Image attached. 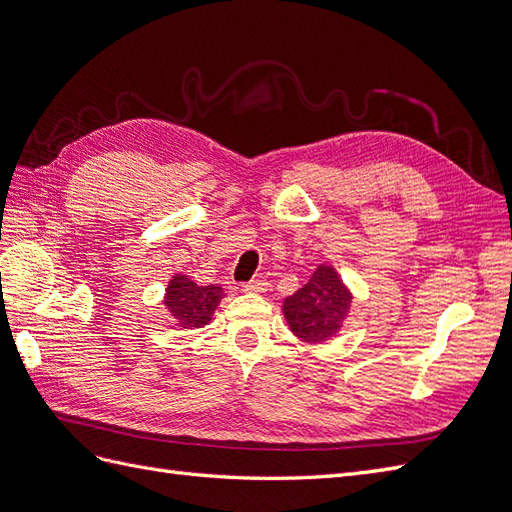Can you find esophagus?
I'll use <instances>...</instances> for the list:
<instances>
[{"label":"esophagus","instance_id":"1","mask_svg":"<svg viewBox=\"0 0 512 512\" xmlns=\"http://www.w3.org/2000/svg\"><path fill=\"white\" fill-rule=\"evenodd\" d=\"M267 288H269L267 280H252V282H245L241 286L243 292H267Z\"/></svg>","mask_w":512,"mask_h":512}]
</instances>
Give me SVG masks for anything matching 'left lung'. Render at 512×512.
<instances>
[{
  "label": "left lung",
  "mask_w": 512,
  "mask_h": 512,
  "mask_svg": "<svg viewBox=\"0 0 512 512\" xmlns=\"http://www.w3.org/2000/svg\"><path fill=\"white\" fill-rule=\"evenodd\" d=\"M352 294L339 273L320 265L309 282L284 301V316L290 331L307 344L331 339L350 312Z\"/></svg>",
  "instance_id": "obj_1"
}]
</instances>
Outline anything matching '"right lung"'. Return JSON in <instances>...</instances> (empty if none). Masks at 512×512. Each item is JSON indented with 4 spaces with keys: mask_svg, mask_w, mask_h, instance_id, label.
Instances as JSON below:
<instances>
[{
    "mask_svg": "<svg viewBox=\"0 0 512 512\" xmlns=\"http://www.w3.org/2000/svg\"><path fill=\"white\" fill-rule=\"evenodd\" d=\"M222 286H198L188 275H175L168 282L164 305L181 329H200L211 320L215 307L222 301Z\"/></svg>",
    "mask_w": 512,
    "mask_h": 512,
    "instance_id": "add662e5",
    "label": "right lung"
}]
</instances>
